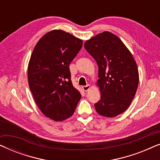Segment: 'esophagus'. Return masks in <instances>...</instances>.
<instances>
[{
	"instance_id": "esophagus-1",
	"label": "esophagus",
	"mask_w": 160,
	"mask_h": 160,
	"mask_svg": "<svg viewBox=\"0 0 160 160\" xmlns=\"http://www.w3.org/2000/svg\"><path fill=\"white\" fill-rule=\"evenodd\" d=\"M82 89L84 91H88L89 89H90V85L87 84V85H86V86H83Z\"/></svg>"
}]
</instances>
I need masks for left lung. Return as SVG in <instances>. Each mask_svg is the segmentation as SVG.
Segmentation results:
<instances>
[{
	"instance_id": "1",
	"label": "left lung",
	"mask_w": 160,
	"mask_h": 160,
	"mask_svg": "<svg viewBox=\"0 0 160 160\" xmlns=\"http://www.w3.org/2000/svg\"><path fill=\"white\" fill-rule=\"evenodd\" d=\"M84 48L98 65L97 85L100 100L96 111L106 117H115L127 110L134 98L139 82L137 64L121 39L105 31L84 43Z\"/></svg>"
}]
</instances>
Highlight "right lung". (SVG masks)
Here are the masks:
<instances>
[{
    "instance_id": "obj_1",
    "label": "right lung",
    "mask_w": 160,
    "mask_h": 160,
    "mask_svg": "<svg viewBox=\"0 0 160 160\" xmlns=\"http://www.w3.org/2000/svg\"><path fill=\"white\" fill-rule=\"evenodd\" d=\"M83 41L61 30L48 32L32 52L28 67L30 91L46 117L63 121L73 114L81 94L73 86L69 65Z\"/></svg>"
}]
</instances>
